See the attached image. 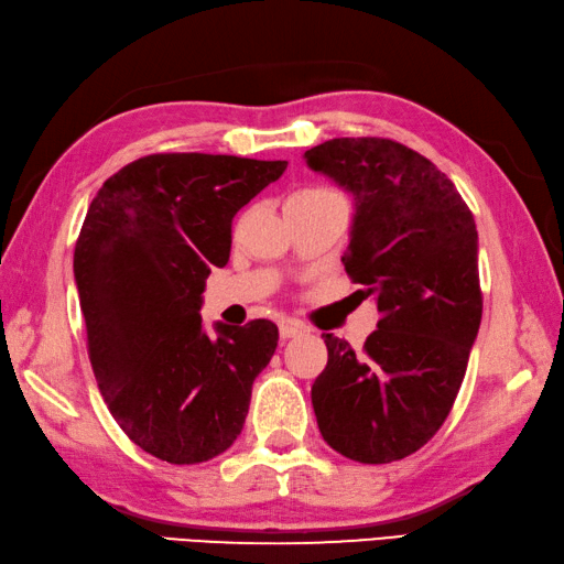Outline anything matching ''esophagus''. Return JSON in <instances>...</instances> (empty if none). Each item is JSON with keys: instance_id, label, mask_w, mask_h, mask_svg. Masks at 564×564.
Segmentation results:
<instances>
[{"instance_id": "34e87169", "label": "esophagus", "mask_w": 564, "mask_h": 564, "mask_svg": "<svg viewBox=\"0 0 564 564\" xmlns=\"http://www.w3.org/2000/svg\"><path fill=\"white\" fill-rule=\"evenodd\" d=\"M279 333H281V340H291V337H295V335H301V333H303V327H301V325H295V323H281Z\"/></svg>"}]
</instances>
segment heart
<instances>
[{
	"instance_id": "heart-1",
	"label": "heart",
	"mask_w": 564,
	"mask_h": 564,
	"mask_svg": "<svg viewBox=\"0 0 564 564\" xmlns=\"http://www.w3.org/2000/svg\"><path fill=\"white\" fill-rule=\"evenodd\" d=\"M325 192H330L327 187H303V189H299L293 194V197H313V194H325Z\"/></svg>"
}]
</instances>
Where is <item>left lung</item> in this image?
Returning a JSON list of instances; mask_svg holds the SVG:
<instances>
[{
    "mask_svg": "<svg viewBox=\"0 0 564 564\" xmlns=\"http://www.w3.org/2000/svg\"><path fill=\"white\" fill-rule=\"evenodd\" d=\"M305 162L355 197L343 263L380 311L362 350L323 335L317 429L337 454L389 464L442 429L464 382L484 313L476 221L454 182L402 142L335 138Z\"/></svg>",
    "mask_w": 564,
    "mask_h": 564,
    "instance_id": "left-lung-1",
    "label": "left lung"
}]
</instances>
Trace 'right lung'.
<instances>
[{
    "label": "right lung",
    "instance_id": "1",
    "mask_svg": "<svg viewBox=\"0 0 564 564\" xmlns=\"http://www.w3.org/2000/svg\"><path fill=\"white\" fill-rule=\"evenodd\" d=\"M285 160L160 152L90 202L74 251L88 357L110 414L142 452L202 464L237 442L279 327H202V293L231 251V219Z\"/></svg>",
    "mask_w": 564,
    "mask_h": 564
}]
</instances>
